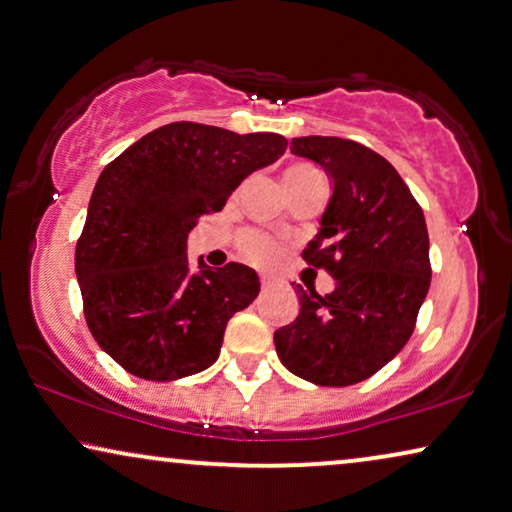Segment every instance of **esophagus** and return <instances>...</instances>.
Listing matches in <instances>:
<instances>
[{"instance_id":"34e87169","label":"esophagus","mask_w":512,"mask_h":512,"mask_svg":"<svg viewBox=\"0 0 512 512\" xmlns=\"http://www.w3.org/2000/svg\"><path fill=\"white\" fill-rule=\"evenodd\" d=\"M270 286V279H265V277H261V288H263V291H265V288H268Z\"/></svg>"}]
</instances>
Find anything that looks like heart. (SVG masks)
Listing matches in <instances>:
<instances>
[{"mask_svg":"<svg viewBox=\"0 0 512 512\" xmlns=\"http://www.w3.org/2000/svg\"><path fill=\"white\" fill-rule=\"evenodd\" d=\"M314 175H321L314 166L295 164V166H291L284 173L286 189L293 191L295 187H300L302 182H307L309 177H314ZM238 247H240V254L247 258V261L256 263V265H272L281 256L279 242L272 240L270 235L258 233V231H244V233H240Z\"/></svg>","mask_w":512,"mask_h":512,"instance_id":"heart-1","label":"heart"}]
</instances>
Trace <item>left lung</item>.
I'll return each instance as SVG.
<instances>
[{
  "label": "left lung",
  "instance_id": "left-lung-1",
  "mask_svg": "<svg viewBox=\"0 0 512 512\" xmlns=\"http://www.w3.org/2000/svg\"><path fill=\"white\" fill-rule=\"evenodd\" d=\"M291 152L335 182L302 258L337 286L318 295L298 284L300 314L274 332V346L295 376L344 388L374 376L413 335L432 281L425 214L390 161L355 140L293 138Z\"/></svg>",
  "mask_w": 512,
  "mask_h": 512
}]
</instances>
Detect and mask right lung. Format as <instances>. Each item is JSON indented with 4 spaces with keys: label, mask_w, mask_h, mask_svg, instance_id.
I'll list each match as a JSON object with an SVG mask.
<instances>
[{
    "label": "right lung",
    "mask_w": 512,
    "mask_h": 512,
    "mask_svg": "<svg viewBox=\"0 0 512 512\" xmlns=\"http://www.w3.org/2000/svg\"><path fill=\"white\" fill-rule=\"evenodd\" d=\"M286 145L279 133L173 122L103 168L76 244V274L87 328L129 374L175 381L219 358L226 323L261 284L240 263H201L191 274L187 233Z\"/></svg>",
    "instance_id": "1"
}]
</instances>
